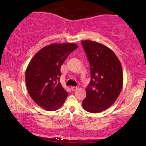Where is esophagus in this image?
Listing matches in <instances>:
<instances>
[{"label":"esophagus","instance_id":"34e87169","mask_svg":"<svg viewBox=\"0 0 146 146\" xmlns=\"http://www.w3.org/2000/svg\"><path fill=\"white\" fill-rule=\"evenodd\" d=\"M77 89H78V88L76 87V86H72V87H71V90H72V91L76 90Z\"/></svg>","mask_w":146,"mask_h":146}]
</instances>
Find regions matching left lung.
Masks as SVG:
<instances>
[{"label":"left lung","mask_w":146,"mask_h":146,"mask_svg":"<svg viewBox=\"0 0 146 146\" xmlns=\"http://www.w3.org/2000/svg\"><path fill=\"white\" fill-rule=\"evenodd\" d=\"M88 59L91 80L87 87L83 108L99 113L115 102L123 86L121 64L115 54L106 46L92 40H82Z\"/></svg>","instance_id":"1"}]
</instances>
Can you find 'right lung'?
<instances>
[{
	"label": "right lung",
	"instance_id": "right-lung-1",
	"mask_svg": "<svg viewBox=\"0 0 146 146\" xmlns=\"http://www.w3.org/2000/svg\"><path fill=\"white\" fill-rule=\"evenodd\" d=\"M78 47L74 43L52 44L40 50L28 65L25 80L33 101L47 111L60 108L68 96L59 82L60 67L68 56Z\"/></svg>",
	"mask_w": 146,
	"mask_h": 146
}]
</instances>
